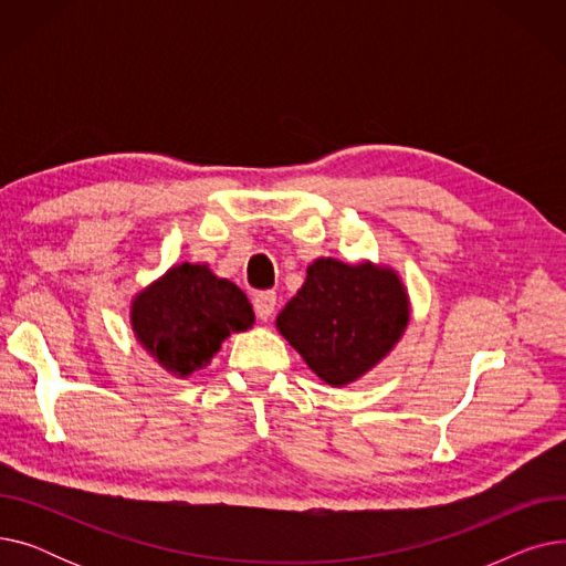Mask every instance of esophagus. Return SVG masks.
Listing matches in <instances>:
<instances>
[{"mask_svg":"<svg viewBox=\"0 0 566 566\" xmlns=\"http://www.w3.org/2000/svg\"><path fill=\"white\" fill-rule=\"evenodd\" d=\"M277 307V295L275 291H261L254 295V312L261 321H268L275 314Z\"/></svg>","mask_w":566,"mask_h":566,"instance_id":"esophagus-1","label":"esophagus"}]
</instances>
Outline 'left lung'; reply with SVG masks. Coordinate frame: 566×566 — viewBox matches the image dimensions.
I'll list each match as a JSON object with an SVG mask.
<instances>
[{
	"instance_id": "obj_1",
	"label": "left lung",
	"mask_w": 566,
	"mask_h": 566,
	"mask_svg": "<svg viewBox=\"0 0 566 566\" xmlns=\"http://www.w3.org/2000/svg\"><path fill=\"white\" fill-rule=\"evenodd\" d=\"M408 321V289L392 265L318 256L275 325L323 382L344 388L388 358Z\"/></svg>"
}]
</instances>
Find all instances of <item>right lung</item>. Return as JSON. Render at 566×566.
I'll return each mask as SVG.
<instances>
[{
  "label": "right lung",
  "mask_w": 566,
  "mask_h": 566,
  "mask_svg": "<svg viewBox=\"0 0 566 566\" xmlns=\"http://www.w3.org/2000/svg\"><path fill=\"white\" fill-rule=\"evenodd\" d=\"M135 339L171 376L188 378L211 365L222 342L254 325L248 295L208 263H174L133 295Z\"/></svg>",
  "instance_id": "right-lung-1"
}]
</instances>
